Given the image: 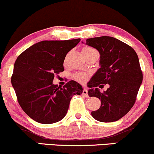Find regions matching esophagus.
<instances>
[{"label":"esophagus","mask_w":154,"mask_h":154,"mask_svg":"<svg viewBox=\"0 0 154 154\" xmlns=\"http://www.w3.org/2000/svg\"><path fill=\"white\" fill-rule=\"evenodd\" d=\"M82 95L85 98H88V91L86 89H84L82 91Z\"/></svg>","instance_id":"1"}]
</instances>
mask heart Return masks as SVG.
<instances>
[{
  "mask_svg": "<svg viewBox=\"0 0 154 154\" xmlns=\"http://www.w3.org/2000/svg\"><path fill=\"white\" fill-rule=\"evenodd\" d=\"M91 49H93V48H90V47H85L84 48H83L82 51L84 52V51L91 50ZM74 78H75V80H77V82L80 83H84L87 81V79L88 78V75L85 73L79 72V73L75 74V75H74Z\"/></svg>",
  "mask_w": 154,
  "mask_h": 154,
  "instance_id": "obj_1",
  "label": "heart"
}]
</instances>
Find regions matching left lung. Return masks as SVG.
I'll return each mask as SVG.
<instances>
[{
    "label": "left lung",
    "mask_w": 154,
    "mask_h": 154,
    "mask_svg": "<svg viewBox=\"0 0 154 154\" xmlns=\"http://www.w3.org/2000/svg\"><path fill=\"white\" fill-rule=\"evenodd\" d=\"M85 44L100 54V67L88 85L89 96L99 98L101 103L98 110L92 111V116L102 122L117 121L133 106L143 82L138 56L132 47L112 37L89 38ZM106 84L109 88L106 91L97 88Z\"/></svg>",
    "instance_id": "8db88e82"
}]
</instances>
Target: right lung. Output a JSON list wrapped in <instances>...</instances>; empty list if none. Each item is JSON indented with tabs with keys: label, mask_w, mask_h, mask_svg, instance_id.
Instances as JSON below:
<instances>
[{
	"label": "right lung",
	"mask_w": 154,
	"mask_h": 154,
	"mask_svg": "<svg viewBox=\"0 0 154 154\" xmlns=\"http://www.w3.org/2000/svg\"><path fill=\"white\" fill-rule=\"evenodd\" d=\"M80 39L44 40L22 53L16 60L11 84L23 111L41 124H52L66 116L74 95L82 94L83 88L74 80L63 88L54 85V75L63 71L68 52Z\"/></svg>",
	"instance_id": "add662e5"
}]
</instances>
